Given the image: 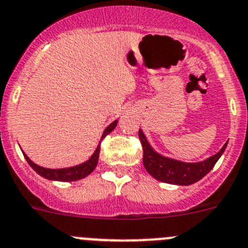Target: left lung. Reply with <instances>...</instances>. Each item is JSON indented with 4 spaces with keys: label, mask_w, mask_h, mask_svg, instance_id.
I'll return each instance as SVG.
<instances>
[{
    "label": "left lung",
    "mask_w": 248,
    "mask_h": 248,
    "mask_svg": "<svg viewBox=\"0 0 248 248\" xmlns=\"http://www.w3.org/2000/svg\"><path fill=\"white\" fill-rule=\"evenodd\" d=\"M139 138L144 150V167L157 181L177 186H189L201 181L205 174L212 171L215 163L224 154L228 142L221 147L217 154L210 156L201 162H182L174 158L166 157L152 149L142 130H139Z\"/></svg>",
    "instance_id": "obj_1"
}]
</instances>
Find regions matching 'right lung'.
<instances>
[{
  "mask_svg": "<svg viewBox=\"0 0 248 248\" xmlns=\"http://www.w3.org/2000/svg\"><path fill=\"white\" fill-rule=\"evenodd\" d=\"M118 120H114L112 124H109L106 128V130L103 131V135H102L101 140L103 139L104 136L108 135L110 131L114 130V128L117 126ZM101 144V142H99ZM98 144L96 151L93 152V155L88 158L86 162L79 163L77 166H72V167H67V169H45L42 166H38L36 163H34L28 156L23 152L24 157H26L27 162L31 165V169L36 172L38 174H40L44 178L50 179V181H60V182H72V181H78V179H82L85 177H87L88 174H91L93 172V170L96 169L97 163H98V157H99V151H101V145Z\"/></svg>",
  "mask_w": 248,
  "mask_h": 248,
  "instance_id": "obj_1",
  "label": "right lung"
}]
</instances>
